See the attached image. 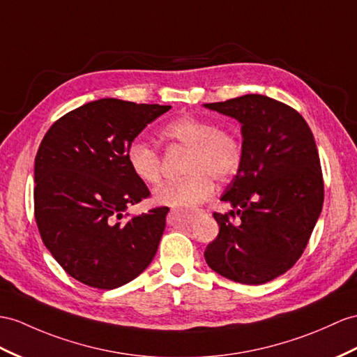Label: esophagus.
<instances>
[{
    "label": "esophagus",
    "mask_w": 357,
    "mask_h": 357,
    "mask_svg": "<svg viewBox=\"0 0 357 357\" xmlns=\"http://www.w3.org/2000/svg\"><path fill=\"white\" fill-rule=\"evenodd\" d=\"M203 215H206V212L202 211V208H197V211L190 212V216H195V218H198V216H203Z\"/></svg>",
    "instance_id": "34e87169"
}]
</instances>
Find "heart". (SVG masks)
Segmentation results:
<instances>
[{
    "mask_svg": "<svg viewBox=\"0 0 357 357\" xmlns=\"http://www.w3.org/2000/svg\"><path fill=\"white\" fill-rule=\"evenodd\" d=\"M165 142L189 150L185 160L186 177L165 181L153 190L154 203L168 207H194L212 195L216 181H227L238 172L242 145L231 130L218 128L212 119L183 115L160 132ZM127 162L135 176L146 185L158 183L162 172L160 155L144 141L127 149Z\"/></svg>",
    "mask_w": 357,
    "mask_h": 357,
    "instance_id": "obj_1",
    "label": "heart"
}]
</instances>
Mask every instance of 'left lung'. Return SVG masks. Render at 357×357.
Masks as SVG:
<instances>
[{"label":"left lung","mask_w":357,"mask_h":357,"mask_svg":"<svg viewBox=\"0 0 357 357\" xmlns=\"http://www.w3.org/2000/svg\"><path fill=\"white\" fill-rule=\"evenodd\" d=\"M206 109L241 124L242 162L213 213L220 233L204 259L225 279L262 284L294 266L306 248L324 202L314 135L297 110L248 93Z\"/></svg>","instance_id":"left-lung-1"}]
</instances>
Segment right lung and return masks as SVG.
Returning <instances> with one entry per match:
<instances>
[{
    "mask_svg": "<svg viewBox=\"0 0 357 357\" xmlns=\"http://www.w3.org/2000/svg\"><path fill=\"white\" fill-rule=\"evenodd\" d=\"M171 106L101 98L51 126L34 159V218L65 271L92 288L115 289L145 271L158 251L168 207L130 216L150 195L127 149Z\"/></svg>",
    "mask_w": 357,
    "mask_h": 357,
    "instance_id": "add662e5",
    "label": "right lung"
}]
</instances>
